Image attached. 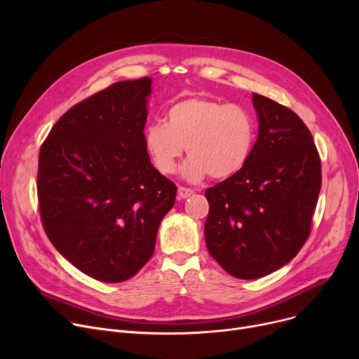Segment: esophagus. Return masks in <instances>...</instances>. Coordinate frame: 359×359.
<instances>
[{"label": "esophagus", "mask_w": 359, "mask_h": 359, "mask_svg": "<svg viewBox=\"0 0 359 359\" xmlns=\"http://www.w3.org/2000/svg\"><path fill=\"white\" fill-rule=\"evenodd\" d=\"M177 195H179V199H186L194 195V191L191 189V187H184V186H179L177 189Z\"/></svg>", "instance_id": "34e87169"}]
</instances>
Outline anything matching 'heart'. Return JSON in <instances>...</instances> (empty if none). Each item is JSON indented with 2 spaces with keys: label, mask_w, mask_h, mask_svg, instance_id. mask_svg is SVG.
Returning <instances> with one entry per match:
<instances>
[{
  "label": "heart",
  "mask_w": 359,
  "mask_h": 359,
  "mask_svg": "<svg viewBox=\"0 0 359 359\" xmlns=\"http://www.w3.org/2000/svg\"><path fill=\"white\" fill-rule=\"evenodd\" d=\"M255 140L256 122L246 107L206 97H189L170 106L165 123H149L144 135L151 161L163 175L176 172L186 147L191 157L182 175L189 182L208 175L215 179L237 175L248 164Z\"/></svg>",
  "instance_id": "1"
}]
</instances>
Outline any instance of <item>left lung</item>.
<instances>
[{"instance_id":"8db88e82","label":"left lung","mask_w":359,"mask_h":359,"mask_svg":"<svg viewBox=\"0 0 359 359\" xmlns=\"http://www.w3.org/2000/svg\"><path fill=\"white\" fill-rule=\"evenodd\" d=\"M259 135L243 170L205 191V241L221 268L257 279L304 246L322 187V161L297 113L253 93Z\"/></svg>"}]
</instances>
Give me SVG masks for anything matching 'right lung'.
<instances>
[{"label":"right lung","mask_w":359,"mask_h":359,"mask_svg":"<svg viewBox=\"0 0 359 359\" xmlns=\"http://www.w3.org/2000/svg\"><path fill=\"white\" fill-rule=\"evenodd\" d=\"M151 79L119 81L72 106L41 147L37 198L45 233L68 262L102 282L151 259L177 186L144 142Z\"/></svg>","instance_id":"right-lung-1"}]
</instances>
